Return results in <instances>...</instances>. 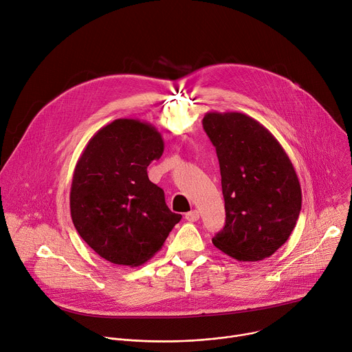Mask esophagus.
<instances>
[{
	"label": "esophagus",
	"instance_id": "1",
	"mask_svg": "<svg viewBox=\"0 0 352 352\" xmlns=\"http://www.w3.org/2000/svg\"><path fill=\"white\" fill-rule=\"evenodd\" d=\"M199 217H200V214H199V212H197V210H190V212H188V213L185 214V219H186L188 221H190V223L197 221V220H199Z\"/></svg>",
	"mask_w": 352,
	"mask_h": 352
}]
</instances>
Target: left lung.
Segmentation results:
<instances>
[{
	"instance_id": "1",
	"label": "left lung",
	"mask_w": 352,
	"mask_h": 352,
	"mask_svg": "<svg viewBox=\"0 0 352 352\" xmlns=\"http://www.w3.org/2000/svg\"><path fill=\"white\" fill-rule=\"evenodd\" d=\"M204 128L216 147L226 226L213 243L239 262L272 256L295 228L302 190L283 146L242 113H208Z\"/></svg>"
}]
</instances>
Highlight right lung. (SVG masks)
<instances>
[{
	"mask_svg": "<svg viewBox=\"0 0 352 352\" xmlns=\"http://www.w3.org/2000/svg\"><path fill=\"white\" fill-rule=\"evenodd\" d=\"M163 152L156 126L132 118L113 121L87 142L74 170L69 206L76 231L98 256L142 266L181 220L147 177V166Z\"/></svg>",
	"mask_w": 352,
	"mask_h": 352,
	"instance_id": "add662e5",
	"label": "right lung"
}]
</instances>
